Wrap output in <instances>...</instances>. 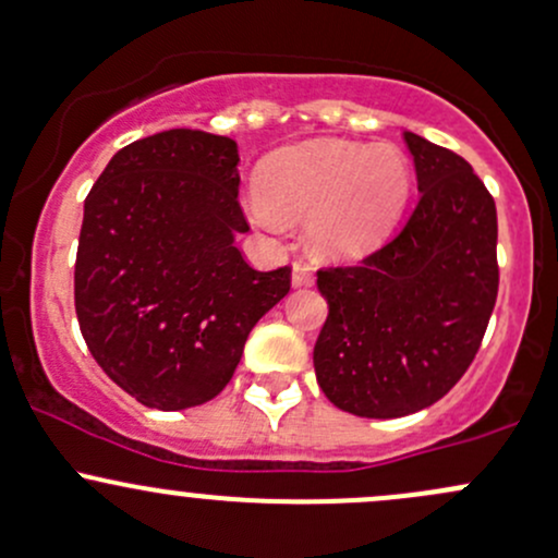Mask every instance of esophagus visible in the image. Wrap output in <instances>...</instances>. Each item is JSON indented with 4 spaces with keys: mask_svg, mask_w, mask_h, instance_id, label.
<instances>
[{
    "mask_svg": "<svg viewBox=\"0 0 558 558\" xmlns=\"http://www.w3.org/2000/svg\"><path fill=\"white\" fill-rule=\"evenodd\" d=\"M314 284V268L305 260H295L292 266V287H311Z\"/></svg>",
    "mask_w": 558,
    "mask_h": 558,
    "instance_id": "esophagus-1",
    "label": "esophagus"
}]
</instances>
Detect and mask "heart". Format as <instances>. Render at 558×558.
<instances>
[{"mask_svg": "<svg viewBox=\"0 0 558 558\" xmlns=\"http://www.w3.org/2000/svg\"><path fill=\"white\" fill-rule=\"evenodd\" d=\"M410 161L391 143L311 141L281 151L250 191L247 213L260 229L284 231L308 215L311 247L351 260L380 247L404 213Z\"/></svg>", "mask_w": 558, "mask_h": 558, "instance_id": "heart-1", "label": "heart"}]
</instances>
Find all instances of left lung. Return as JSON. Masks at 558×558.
Listing matches in <instances>:
<instances>
[{
	"mask_svg": "<svg viewBox=\"0 0 558 558\" xmlns=\"http://www.w3.org/2000/svg\"><path fill=\"white\" fill-rule=\"evenodd\" d=\"M421 202L359 266L322 268L329 314L314 345L325 397L359 417L439 401L471 367L497 298L495 199L463 157L404 133Z\"/></svg>",
	"mask_w": 558,
	"mask_h": 558,
	"instance_id": "1",
	"label": "left lung"
}]
</instances>
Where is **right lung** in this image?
<instances>
[{
  "label": "right lung",
  "mask_w": 558,
  "mask_h": 558,
  "mask_svg": "<svg viewBox=\"0 0 558 558\" xmlns=\"http://www.w3.org/2000/svg\"><path fill=\"white\" fill-rule=\"evenodd\" d=\"M239 151L226 135L165 130L111 157L85 199L74 305L95 362L154 410L229 386L250 329L290 292V266L255 271L233 244Z\"/></svg>",
  "instance_id": "obj_1"
}]
</instances>
